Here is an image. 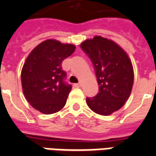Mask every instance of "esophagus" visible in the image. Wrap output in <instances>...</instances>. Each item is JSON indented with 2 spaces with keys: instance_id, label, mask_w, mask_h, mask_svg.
I'll use <instances>...</instances> for the list:
<instances>
[{
  "instance_id": "1",
  "label": "esophagus",
  "mask_w": 156,
  "mask_h": 156,
  "mask_svg": "<svg viewBox=\"0 0 156 156\" xmlns=\"http://www.w3.org/2000/svg\"><path fill=\"white\" fill-rule=\"evenodd\" d=\"M73 87H81V83H74V84H73Z\"/></svg>"
}]
</instances>
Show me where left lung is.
I'll return each instance as SVG.
<instances>
[{
	"label": "left lung",
	"instance_id": "left-lung-1",
	"mask_svg": "<svg viewBox=\"0 0 156 156\" xmlns=\"http://www.w3.org/2000/svg\"><path fill=\"white\" fill-rule=\"evenodd\" d=\"M92 62L99 85V93L87 97L93 112L108 116L117 111L130 95L133 84L132 63L121 47L112 40L95 36L80 45Z\"/></svg>",
	"mask_w": 156,
	"mask_h": 156
}]
</instances>
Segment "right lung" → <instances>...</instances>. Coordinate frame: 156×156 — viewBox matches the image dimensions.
<instances>
[{
	"instance_id": "1",
	"label": "right lung",
	"mask_w": 156,
	"mask_h": 156,
	"mask_svg": "<svg viewBox=\"0 0 156 156\" xmlns=\"http://www.w3.org/2000/svg\"><path fill=\"white\" fill-rule=\"evenodd\" d=\"M74 50L73 44L48 40L27 56L21 73L23 94L40 112L55 113L65 106L72 86L66 82V73L61 63Z\"/></svg>"
}]
</instances>
